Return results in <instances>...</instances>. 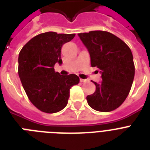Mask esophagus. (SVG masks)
<instances>
[{"instance_id":"1","label":"esophagus","mask_w":150,"mask_h":150,"mask_svg":"<svg viewBox=\"0 0 150 150\" xmlns=\"http://www.w3.org/2000/svg\"><path fill=\"white\" fill-rule=\"evenodd\" d=\"M79 80H80V82H81V83H85V82H86V81H87L86 79H81V78H80V79H79Z\"/></svg>"}]
</instances>
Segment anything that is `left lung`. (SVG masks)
Masks as SVG:
<instances>
[{
    "instance_id": "8db88e82",
    "label": "left lung",
    "mask_w": 150,
    "mask_h": 150,
    "mask_svg": "<svg viewBox=\"0 0 150 150\" xmlns=\"http://www.w3.org/2000/svg\"><path fill=\"white\" fill-rule=\"evenodd\" d=\"M90 55L91 67L101 74V82H93L96 90L86 97L97 111L110 112L120 107L132 88L134 64L128 45L114 34L103 30L78 34Z\"/></svg>"
}]
</instances>
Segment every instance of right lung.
<instances>
[{"label": "right lung", "instance_id": "obj_1", "mask_svg": "<svg viewBox=\"0 0 150 150\" xmlns=\"http://www.w3.org/2000/svg\"><path fill=\"white\" fill-rule=\"evenodd\" d=\"M75 34L53 31L35 36L26 43L18 55V76L30 102L38 110L54 113L67 106L70 89L79 83L76 74L62 76L55 72V63H62V47Z\"/></svg>", "mask_w": 150, "mask_h": 150}]
</instances>
